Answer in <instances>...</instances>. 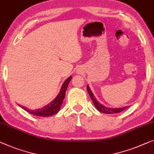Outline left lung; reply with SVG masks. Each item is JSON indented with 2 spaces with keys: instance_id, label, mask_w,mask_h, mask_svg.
Returning <instances> with one entry per match:
<instances>
[{
  "instance_id": "8db88e82",
  "label": "left lung",
  "mask_w": 154,
  "mask_h": 154,
  "mask_svg": "<svg viewBox=\"0 0 154 154\" xmlns=\"http://www.w3.org/2000/svg\"><path fill=\"white\" fill-rule=\"evenodd\" d=\"M87 90H88V92L90 98L92 99V101L93 102L94 105L96 108H97L99 112L105 113V114H115V113H118V112H122V111L124 110L128 107V106H126V107H122V108H110V107L105 106L103 104H101V103H99V101H97L94 95V94L92 93V91H91L89 85L87 86Z\"/></svg>"
}]
</instances>
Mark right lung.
Masks as SVG:
<instances>
[{"mask_svg": "<svg viewBox=\"0 0 154 154\" xmlns=\"http://www.w3.org/2000/svg\"><path fill=\"white\" fill-rule=\"evenodd\" d=\"M72 77L69 76L66 79V81L64 82L61 87L60 91L55 99L48 103L47 106H45L44 107H42V108H39L37 110H30L27 108H25L24 106H22L19 105L20 107H21L24 110L27 111L28 112L30 113V114L34 115L35 116H39V117H50L53 115L57 114L59 112L60 109V106L63 102V100L65 97V93L67 89L68 85L69 83L71 80H72Z\"/></svg>", "mask_w": 154, "mask_h": 154, "instance_id": "add662e5", "label": "right lung"}]
</instances>
